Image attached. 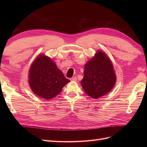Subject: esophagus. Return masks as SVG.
I'll list each match as a JSON object with an SVG mask.
<instances>
[{
    "mask_svg": "<svg viewBox=\"0 0 147 147\" xmlns=\"http://www.w3.org/2000/svg\"><path fill=\"white\" fill-rule=\"evenodd\" d=\"M70 80V81H72V82H77V80L76 77H74L71 78Z\"/></svg>",
    "mask_w": 147,
    "mask_h": 147,
    "instance_id": "esophagus-1",
    "label": "esophagus"
}]
</instances>
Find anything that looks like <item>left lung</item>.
I'll return each instance as SVG.
<instances>
[{
    "label": "left lung",
    "instance_id": "obj_1",
    "mask_svg": "<svg viewBox=\"0 0 147 147\" xmlns=\"http://www.w3.org/2000/svg\"><path fill=\"white\" fill-rule=\"evenodd\" d=\"M84 77L81 80L83 90L92 98L97 99L107 94L117 80L112 62L106 53L97 50L84 68Z\"/></svg>",
    "mask_w": 147,
    "mask_h": 147
}]
</instances>
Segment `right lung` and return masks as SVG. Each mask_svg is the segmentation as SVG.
I'll return each instance as SVG.
<instances>
[{
  "instance_id": "1",
  "label": "right lung",
  "mask_w": 147,
  "mask_h": 147,
  "mask_svg": "<svg viewBox=\"0 0 147 147\" xmlns=\"http://www.w3.org/2000/svg\"><path fill=\"white\" fill-rule=\"evenodd\" d=\"M28 77L32 92L45 99L54 98L70 82L51 57L43 54L38 55L31 64Z\"/></svg>"
}]
</instances>
